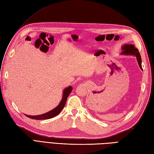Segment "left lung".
Masks as SVG:
<instances>
[{
    "instance_id": "obj_1",
    "label": "left lung",
    "mask_w": 154,
    "mask_h": 154,
    "mask_svg": "<svg viewBox=\"0 0 154 154\" xmlns=\"http://www.w3.org/2000/svg\"><path fill=\"white\" fill-rule=\"evenodd\" d=\"M122 52L121 55H133L135 56L137 59V61L139 65L140 69L142 70V60H141V56L138 51V49L134 47L133 44H124L122 46Z\"/></svg>"
}]
</instances>
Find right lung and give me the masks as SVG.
I'll return each mask as SVG.
<instances>
[{
    "mask_svg": "<svg viewBox=\"0 0 154 154\" xmlns=\"http://www.w3.org/2000/svg\"><path fill=\"white\" fill-rule=\"evenodd\" d=\"M72 90V86H69V87L66 88L64 90H63V97L62 99L61 100V102L59 103L57 106H56L55 108H54L53 110H51L50 111H49L48 112H46V113L41 114V115H36V116H29L25 114L26 116H27L28 118L33 119H50L55 117V116H57L60 112H61V110L63 109L64 108L65 104H66V101L67 99V97L69 95L70 93H71Z\"/></svg>",
    "mask_w": 154,
    "mask_h": 154,
    "instance_id": "add662e5",
    "label": "right lung"
}]
</instances>
